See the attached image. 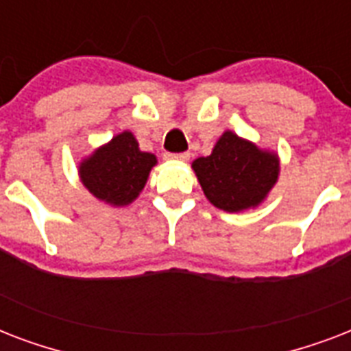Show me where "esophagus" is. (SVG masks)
Instances as JSON below:
<instances>
[{
	"mask_svg": "<svg viewBox=\"0 0 351 351\" xmlns=\"http://www.w3.org/2000/svg\"><path fill=\"white\" fill-rule=\"evenodd\" d=\"M165 160H178V162H187L189 160V153H167Z\"/></svg>",
	"mask_w": 351,
	"mask_h": 351,
	"instance_id": "esophagus-1",
	"label": "esophagus"
}]
</instances>
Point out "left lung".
Instances as JSON below:
<instances>
[{"instance_id": "left-lung-1", "label": "left lung", "mask_w": 351, "mask_h": 351, "mask_svg": "<svg viewBox=\"0 0 351 351\" xmlns=\"http://www.w3.org/2000/svg\"><path fill=\"white\" fill-rule=\"evenodd\" d=\"M193 169L209 202L233 213L266 198L278 178V160L228 131L213 153L193 162Z\"/></svg>"}]
</instances>
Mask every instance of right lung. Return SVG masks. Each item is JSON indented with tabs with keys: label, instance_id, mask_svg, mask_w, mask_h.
Masks as SVG:
<instances>
[{
	"label": "right lung",
	"instance_id": "right-lung-1",
	"mask_svg": "<svg viewBox=\"0 0 351 351\" xmlns=\"http://www.w3.org/2000/svg\"><path fill=\"white\" fill-rule=\"evenodd\" d=\"M154 164V154L140 151L134 136L125 131L84 160L80 176L96 198L112 206H125L140 195Z\"/></svg>",
	"mask_w": 351,
	"mask_h": 351
}]
</instances>
